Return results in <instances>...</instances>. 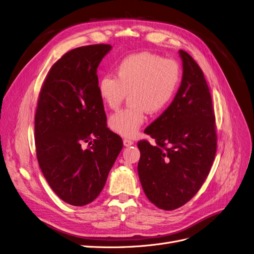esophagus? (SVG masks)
I'll return each instance as SVG.
<instances>
[{"mask_svg": "<svg viewBox=\"0 0 254 254\" xmlns=\"http://www.w3.org/2000/svg\"><path fill=\"white\" fill-rule=\"evenodd\" d=\"M134 142H133V140H131V139H127V138H123V144H125L126 147H129V146H132Z\"/></svg>", "mask_w": 254, "mask_h": 254, "instance_id": "34e87169", "label": "esophagus"}]
</instances>
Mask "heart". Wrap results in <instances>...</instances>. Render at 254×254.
<instances>
[{
    "instance_id": "b5f03b06",
    "label": "heart",
    "mask_w": 254,
    "mask_h": 254,
    "mask_svg": "<svg viewBox=\"0 0 254 254\" xmlns=\"http://www.w3.org/2000/svg\"><path fill=\"white\" fill-rule=\"evenodd\" d=\"M115 77L107 74L98 83L103 104L115 110L128 93L129 106L112 115L108 127L123 137H133L146 120V112L158 114L175 98L181 82L180 64L173 60L141 52L122 59Z\"/></svg>"
}]
</instances>
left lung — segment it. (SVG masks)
<instances>
[{
    "label": "left lung",
    "mask_w": 254,
    "mask_h": 254,
    "mask_svg": "<svg viewBox=\"0 0 254 254\" xmlns=\"http://www.w3.org/2000/svg\"><path fill=\"white\" fill-rule=\"evenodd\" d=\"M183 75L180 88L159 117L144 129L155 139L137 143L138 176L147 198L172 211L198 192L211 170L217 148L215 115L204 74L185 51L180 50Z\"/></svg>",
    "instance_id": "obj_1"
}]
</instances>
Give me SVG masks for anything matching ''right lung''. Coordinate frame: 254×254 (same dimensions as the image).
<instances>
[{
    "instance_id": "right-lung-1",
    "label": "right lung",
    "mask_w": 254,
    "mask_h": 254,
    "mask_svg": "<svg viewBox=\"0 0 254 254\" xmlns=\"http://www.w3.org/2000/svg\"><path fill=\"white\" fill-rule=\"evenodd\" d=\"M112 50L93 45L69 51L50 69L35 116L40 169L54 192L83 206L102 191L122 150L120 136L106 127L97 69ZM91 147L83 149V143Z\"/></svg>"
}]
</instances>
